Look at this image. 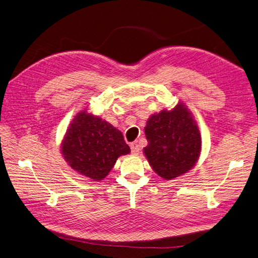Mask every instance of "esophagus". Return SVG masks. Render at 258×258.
<instances>
[{
	"label": "esophagus",
	"mask_w": 258,
	"mask_h": 258,
	"mask_svg": "<svg viewBox=\"0 0 258 258\" xmlns=\"http://www.w3.org/2000/svg\"><path fill=\"white\" fill-rule=\"evenodd\" d=\"M130 146H131V151L133 154H139L140 153V146H139V144H137V142L132 143Z\"/></svg>",
	"instance_id": "1"
}]
</instances>
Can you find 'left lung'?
Instances as JSON below:
<instances>
[{
	"mask_svg": "<svg viewBox=\"0 0 258 258\" xmlns=\"http://www.w3.org/2000/svg\"><path fill=\"white\" fill-rule=\"evenodd\" d=\"M144 130L148 143L144 154L159 177L171 180L194 168L201 153V135L183 103L154 113Z\"/></svg>",
	"mask_w": 258,
	"mask_h": 258,
	"instance_id": "left-lung-1",
	"label": "left lung"
}]
</instances>
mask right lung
Segmentation results:
<instances>
[{"instance_id": "obj_1", "label": "right lung", "mask_w": 258, "mask_h": 258, "mask_svg": "<svg viewBox=\"0 0 258 258\" xmlns=\"http://www.w3.org/2000/svg\"><path fill=\"white\" fill-rule=\"evenodd\" d=\"M60 148L71 168L92 181L103 180L117 158L131 152L121 131L87 110L71 121Z\"/></svg>"}]
</instances>
